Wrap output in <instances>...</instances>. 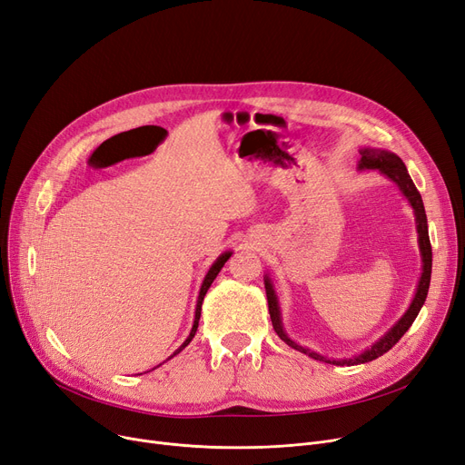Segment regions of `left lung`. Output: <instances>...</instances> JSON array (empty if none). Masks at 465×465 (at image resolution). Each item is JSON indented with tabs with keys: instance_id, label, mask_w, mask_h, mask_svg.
<instances>
[{
	"instance_id": "8db88e82",
	"label": "left lung",
	"mask_w": 465,
	"mask_h": 465,
	"mask_svg": "<svg viewBox=\"0 0 465 465\" xmlns=\"http://www.w3.org/2000/svg\"><path fill=\"white\" fill-rule=\"evenodd\" d=\"M359 169H378L381 171L386 176H390L393 183L401 188V192L407 195V199L411 201V205L414 209V214H416V222H418V241H420V251H421V260H423V273L420 277V282H418V291H416V296L412 300V304L409 308V312L401 317V321L397 322V325L383 336L381 340H378L376 344L367 350L365 353H361L353 359H327L322 357L315 351H310L306 348H302L298 344H294V341L282 332V327H281V315H279V304H277V296H275V291L272 287L270 279H266V296H268V310H270V317H272V325L277 332V336L285 341V344H289L291 348L306 353L317 361H325V362H331V365H359V362H369V361H374L378 359L380 355H383L386 351H390L397 341L402 338V334H405L411 325L414 322V319L418 317L423 302H426V296H428V291H430V281H431V243H430V233H428V216H426V209H423V201H421V195L420 192L416 190L412 178L409 176V171L405 167V163H402V159L395 153H390V152H383V150H361V161H359Z\"/></svg>"
}]
</instances>
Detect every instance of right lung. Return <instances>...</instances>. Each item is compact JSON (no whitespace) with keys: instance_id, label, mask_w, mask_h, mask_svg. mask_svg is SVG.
<instances>
[{"instance_id":"obj_1","label":"right lung","mask_w":465,"mask_h":465,"mask_svg":"<svg viewBox=\"0 0 465 465\" xmlns=\"http://www.w3.org/2000/svg\"><path fill=\"white\" fill-rule=\"evenodd\" d=\"M232 256V252H224V254H222L216 262H214V264H213V268L209 270V273H207V277H205V281H203V285H201V292H199V300H197V308H195V321H193V327H192V332H190V336L186 338V341H184V344L183 346H180L173 355H176V353H180V351H183L188 344H190V341H192V338L195 336V331H197V325H199V317H201V304H203V298H205V294H207V291H209V287L213 285V281H214V277L218 275V272L222 270V266H224L226 264V262H228V258Z\"/></svg>"}]
</instances>
